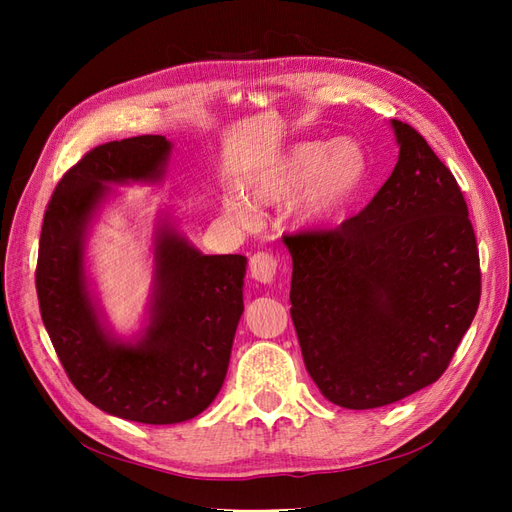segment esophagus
<instances>
[{
    "mask_svg": "<svg viewBox=\"0 0 512 512\" xmlns=\"http://www.w3.org/2000/svg\"><path fill=\"white\" fill-rule=\"evenodd\" d=\"M252 277L260 284H273L275 273H277V260L273 254L267 252H258L252 256Z\"/></svg>",
    "mask_w": 512,
    "mask_h": 512,
    "instance_id": "obj_1",
    "label": "esophagus"
}]
</instances>
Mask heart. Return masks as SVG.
Listing matches in <instances>:
<instances>
[{
    "mask_svg": "<svg viewBox=\"0 0 512 512\" xmlns=\"http://www.w3.org/2000/svg\"><path fill=\"white\" fill-rule=\"evenodd\" d=\"M367 179L365 149L352 138L301 141L284 149L247 181L256 205H284L294 197V220L318 226L337 220L361 192ZM226 211L239 222L252 220V205L241 196L226 200Z\"/></svg>",
    "mask_w": 512,
    "mask_h": 512,
    "instance_id": "1",
    "label": "heart"
}]
</instances>
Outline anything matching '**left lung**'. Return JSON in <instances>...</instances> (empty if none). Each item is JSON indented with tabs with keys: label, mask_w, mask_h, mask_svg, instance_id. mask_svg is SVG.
<instances>
[{
	"label": "left lung",
	"mask_w": 512,
	"mask_h": 512,
	"mask_svg": "<svg viewBox=\"0 0 512 512\" xmlns=\"http://www.w3.org/2000/svg\"><path fill=\"white\" fill-rule=\"evenodd\" d=\"M391 128L399 158L374 200L337 230L284 237L305 367L348 410L436 382L480 301L476 237L453 173L408 123Z\"/></svg>",
	"instance_id": "1"
}]
</instances>
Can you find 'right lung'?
Segmentation results:
<instances>
[{
    "label": "right lung",
    "mask_w": 512,
    "mask_h": 512,
    "mask_svg": "<svg viewBox=\"0 0 512 512\" xmlns=\"http://www.w3.org/2000/svg\"><path fill=\"white\" fill-rule=\"evenodd\" d=\"M170 156L173 143L156 134L89 151L55 188L36 271L42 322L76 391L106 414L145 425L190 421L213 404L243 314L247 258L203 254L160 209L141 329L119 335L106 320L89 273L91 228L119 196L111 185H160Z\"/></svg>",
    "instance_id": "add662e5"
}]
</instances>
